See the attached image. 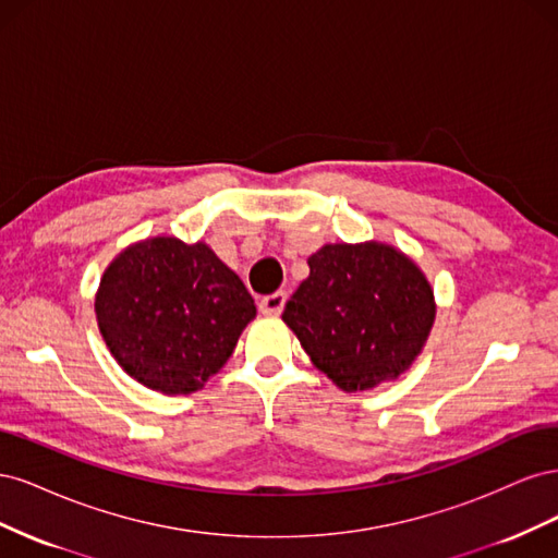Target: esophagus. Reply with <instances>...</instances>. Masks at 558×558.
I'll return each instance as SVG.
<instances>
[{
    "label": "esophagus",
    "instance_id": "obj_1",
    "mask_svg": "<svg viewBox=\"0 0 558 558\" xmlns=\"http://www.w3.org/2000/svg\"><path fill=\"white\" fill-rule=\"evenodd\" d=\"M283 305H286V293L277 291V293L265 295L260 300V312L267 316H279L283 312Z\"/></svg>",
    "mask_w": 558,
    "mask_h": 558
}]
</instances>
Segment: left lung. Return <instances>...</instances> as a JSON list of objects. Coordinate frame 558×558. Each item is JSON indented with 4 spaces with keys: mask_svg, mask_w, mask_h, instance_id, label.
<instances>
[{
    "mask_svg": "<svg viewBox=\"0 0 558 558\" xmlns=\"http://www.w3.org/2000/svg\"><path fill=\"white\" fill-rule=\"evenodd\" d=\"M281 314L312 363L347 393L398 379L424 349L435 298L391 244H326Z\"/></svg>",
    "mask_w": 558,
    "mask_h": 558,
    "instance_id": "obj_1",
    "label": "left lung"
}]
</instances>
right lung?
I'll list each match as a JSON object with an SVG mask.
<instances>
[{
	"instance_id": "obj_1",
	"label": "right lung",
	"mask_w": 558,
	"mask_h": 558,
	"mask_svg": "<svg viewBox=\"0 0 558 558\" xmlns=\"http://www.w3.org/2000/svg\"><path fill=\"white\" fill-rule=\"evenodd\" d=\"M95 314L111 356L132 379L189 396L232 356L256 305L205 242L150 238L105 269Z\"/></svg>"
}]
</instances>
